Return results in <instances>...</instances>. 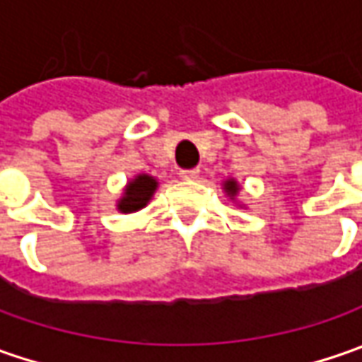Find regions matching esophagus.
I'll return each mask as SVG.
<instances>
[{
    "label": "esophagus",
    "mask_w": 362,
    "mask_h": 362,
    "mask_svg": "<svg viewBox=\"0 0 362 362\" xmlns=\"http://www.w3.org/2000/svg\"><path fill=\"white\" fill-rule=\"evenodd\" d=\"M179 177L185 181H195V179H199V169H183Z\"/></svg>",
    "instance_id": "obj_1"
}]
</instances>
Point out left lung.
Instances as JSON below:
<instances>
[{"label":"left lung","mask_w":362,"mask_h":362,"mask_svg":"<svg viewBox=\"0 0 362 362\" xmlns=\"http://www.w3.org/2000/svg\"><path fill=\"white\" fill-rule=\"evenodd\" d=\"M223 189H226V193L230 195L231 199L240 193V185H238V181H235V179H228V181L223 183Z\"/></svg>","instance_id":"1"}]
</instances>
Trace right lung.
Wrapping results in <instances>:
<instances>
[{
  "instance_id": "add662e5",
  "label": "right lung",
  "mask_w": 362,
  "mask_h": 362,
  "mask_svg": "<svg viewBox=\"0 0 362 362\" xmlns=\"http://www.w3.org/2000/svg\"><path fill=\"white\" fill-rule=\"evenodd\" d=\"M157 179L151 175H136L132 181H129V185L124 187L122 197L117 203V209L120 214H132L143 209L146 203L151 202L153 193L157 191Z\"/></svg>"
}]
</instances>
